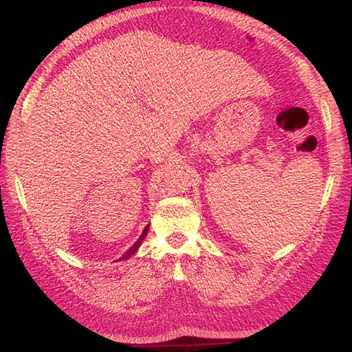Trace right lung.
Returning <instances> with one entry per match:
<instances>
[{"instance_id": "right-lung-1", "label": "right lung", "mask_w": 352, "mask_h": 352, "mask_svg": "<svg viewBox=\"0 0 352 352\" xmlns=\"http://www.w3.org/2000/svg\"><path fill=\"white\" fill-rule=\"evenodd\" d=\"M148 230H149V226H146V227L144 228V231H142V234H140V237H139L138 241H136V243H134V245L131 246V248H130L129 251H126V252L124 254V256H122L121 258H119V260H126V258H130L131 256H134V254L138 252V250H139V246H140L142 241H144V239H145V237H146V234H148Z\"/></svg>"}]
</instances>
